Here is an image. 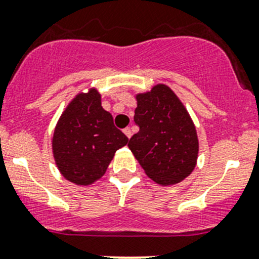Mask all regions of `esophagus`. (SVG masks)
Listing matches in <instances>:
<instances>
[{
	"mask_svg": "<svg viewBox=\"0 0 259 259\" xmlns=\"http://www.w3.org/2000/svg\"><path fill=\"white\" fill-rule=\"evenodd\" d=\"M124 134L126 135V137L129 138V139H130V138H132V130H130V127H125V129H124Z\"/></svg>",
	"mask_w": 259,
	"mask_h": 259,
	"instance_id": "esophagus-1",
	"label": "esophagus"
}]
</instances>
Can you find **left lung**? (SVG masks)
Wrapping results in <instances>:
<instances>
[{"mask_svg":"<svg viewBox=\"0 0 259 259\" xmlns=\"http://www.w3.org/2000/svg\"><path fill=\"white\" fill-rule=\"evenodd\" d=\"M134 121L139 132L127 146L148 178L174 185L192 174L199 151L197 130L172 89L157 84L137 94Z\"/></svg>","mask_w":259,"mask_h":259,"instance_id":"left-lung-1","label":"left lung"}]
</instances>
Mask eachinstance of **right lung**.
I'll use <instances>...</instances> for the list:
<instances>
[{"label": "right lung", "instance_id": "obj_1", "mask_svg": "<svg viewBox=\"0 0 259 259\" xmlns=\"http://www.w3.org/2000/svg\"><path fill=\"white\" fill-rule=\"evenodd\" d=\"M127 142L101 106V94L92 88L65 108L53 133L52 151L62 176L87 187L105 175L115 152Z\"/></svg>", "mask_w": 259, "mask_h": 259}]
</instances>
